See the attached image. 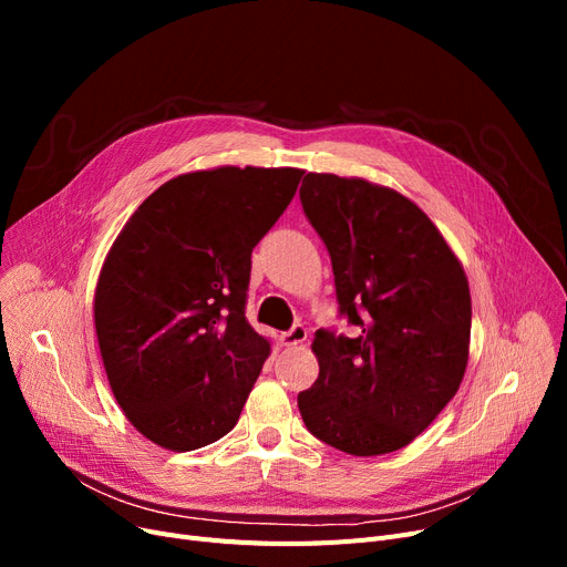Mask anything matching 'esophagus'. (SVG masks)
<instances>
[{"label":"esophagus","mask_w":567,"mask_h":567,"mask_svg":"<svg viewBox=\"0 0 567 567\" xmlns=\"http://www.w3.org/2000/svg\"><path fill=\"white\" fill-rule=\"evenodd\" d=\"M282 344L285 347H296V344H303L306 340H308V331H306V326H301V323H293L291 329L287 331V333H282Z\"/></svg>","instance_id":"34e87169"}]
</instances>
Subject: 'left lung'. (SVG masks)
<instances>
[{"label":"left lung","mask_w":567,"mask_h":567,"mask_svg":"<svg viewBox=\"0 0 567 567\" xmlns=\"http://www.w3.org/2000/svg\"><path fill=\"white\" fill-rule=\"evenodd\" d=\"M301 204L329 248L340 312L359 329L315 333L319 377L299 393L303 423L349 455L400 451L460 391L466 274L423 208L393 188L310 172Z\"/></svg>","instance_id":"obj_1"}]
</instances>
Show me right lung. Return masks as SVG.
<instances>
[{
  "instance_id": "right-lung-1",
  "label": "right lung",
  "mask_w": 567,
  "mask_h": 567,
  "mask_svg": "<svg viewBox=\"0 0 567 567\" xmlns=\"http://www.w3.org/2000/svg\"><path fill=\"white\" fill-rule=\"evenodd\" d=\"M303 169L178 174L118 231L94 293L110 389L131 425L165 451L225 436L271 353L246 319L250 255Z\"/></svg>"
}]
</instances>
